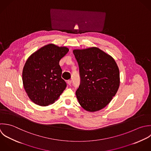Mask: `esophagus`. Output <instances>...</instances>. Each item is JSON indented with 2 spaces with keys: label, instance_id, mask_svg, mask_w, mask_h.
I'll list each match as a JSON object with an SVG mask.
<instances>
[{
  "label": "esophagus",
  "instance_id": "34e87169",
  "mask_svg": "<svg viewBox=\"0 0 151 151\" xmlns=\"http://www.w3.org/2000/svg\"><path fill=\"white\" fill-rule=\"evenodd\" d=\"M67 83H68L69 85H71V83H72V81H71V80H68V81H67Z\"/></svg>",
  "mask_w": 151,
  "mask_h": 151
}]
</instances>
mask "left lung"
Here are the masks:
<instances>
[{
    "mask_svg": "<svg viewBox=\"0 0 151 151\" xmlns=\"http://www.w3.org/2000/svg\"><path fill=\"white\" fill-rule=\"evenodd\" d=\"M73 52L81 77L76 92L78 102L87 111H100L110 103L119 89V68L111 56L96 47L74 49Z\"/></svg>",
    "mask_w": 151,
    "mask_h": 151,
    "instance_id": "left-lung-1",
    "label": "left lung"
}]
</instances>
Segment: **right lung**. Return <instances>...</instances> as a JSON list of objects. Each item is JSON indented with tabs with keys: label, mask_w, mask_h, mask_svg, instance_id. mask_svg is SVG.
I'll return each instance as SVG.
<instances>
[{
	"label": "right lung",
	"mask_w": 151,
	"mask_h": 151,
	"mask_svg": "<svg viewBox=\"0 0 151 151\" xmlns=\"http://www.w3.org/2000/svg\"><path fill=\"white\" fill-rule=\"evenodd\" d=\"M69 52L65 46L46 45L27 59L22 71L24 89L35 104L45 106L53 104L66 87L61 78L60 60Z\"/></svg>",
	"instance_id": "add662e5"
}]
</instances>
